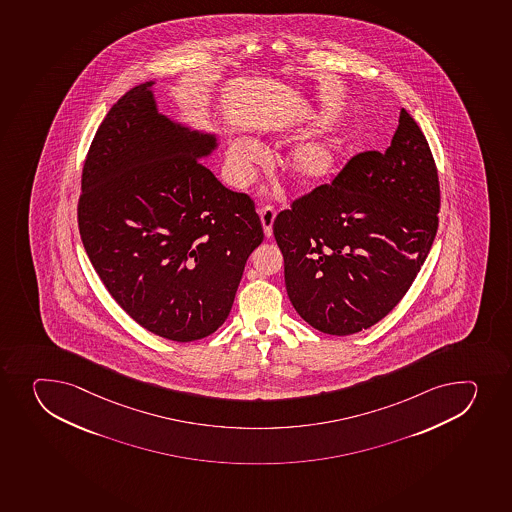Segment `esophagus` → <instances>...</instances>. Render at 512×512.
Listing matches in <instances>:
<instances>
[{"label":"esophagus","mask_w":512,"mask_h":512,"mask_svg":"<svg viewBox=\"0 0 512 512\" xmlns=\"http://www.w3.org/2000/svg\"><path fill=\"white\" fill-rule=\"evenodd\" d=\"M274 207H264L260 210V222H262V227H264L265 237H272V225H274L275 220Z\"/></svg>","instance_id":"obj_1"}]
</instances>
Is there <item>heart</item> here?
Masks as SVG:
<instances>
[{
  "mask_svg": "<svg viewBox=\"0 0 512 512\" xmlns=\"http://www.w3.org/2000/svg\"><path fill=\"white\" fill-rule=\"evenodd\" d=\"M345 143L337 137L309 138L297 143L280 160L285 177L295 187H309L324 182L344 157ZM260 150L245 138H235L228 147L225 173L233 187L250 182L253 163L259 162Z\"/></svg>",
  "mask_w": 512,
  "mask_h": 512,
  "instance_id": "1",
  "label": "heart"
}]
</instances>
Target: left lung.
I'll return each mask as SVG.
<instances>
[{"mask_svg": "<svg viewBox=\"0 0 512 512\" xmlns=\"http://www.w3.org/2000/svg\"><path fill=\"white\" fill-rule=\"evenodd\" d=\"M439 205L431 148L402 108L384 153H360L332 185L275 218L297 314L330 335L357 334L384 319L427 259Z\"/></svg>", "mask_w": 512, "mask_h": 512, "instance_id": "8db88e82", "label": "left lung"}]
</instances>
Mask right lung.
Returning a JSON list of instances; mask_svg holds the SVG:
<instances>
[{
	"label": "right lung",
	"instance_id": "add662e5",
	"mask_svg": "<svg viewBox=\"0 0 512 512\" xmlns=\"http://www.w3.org/2000/svg\"><path fill=\"white\" fill-rule=\"evenodd\" d=\"M153 85L125 93L98 128L78 227L117 304L153 334L192 342L227 320L264 230L252 200L198 162L217 135L158 112Z\"/></svg>",
	"mask_w": 512,
	"mask_h": 512
}]
</instances>
